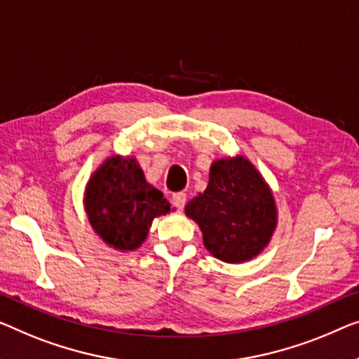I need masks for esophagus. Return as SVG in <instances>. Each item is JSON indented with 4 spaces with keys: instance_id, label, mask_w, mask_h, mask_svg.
<instances>
[{
    "instance_id": "obj_1",
    "label": "esophagus",
    "mask_w": 359,
    "mask_h": 359,
    "mask_svg": "<svg viewBox=\"0 0 359 359\" xmlns=\"http://www.w3.org/2000/svg\"><path fill=\"white\" fill-rule=\"evenodd\" d=\"M172 203H174V206L177 208V210H184V206H185V203H187V195L184 194V191L174 194L172 195Z\"/></svg>"
}]
</instances>
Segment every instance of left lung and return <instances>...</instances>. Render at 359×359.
Here are the masks:
<instances>
[{
  "instance_id": "left-lung-1",
  "label": "left lung",
  "mask_w": 359,
  "mask_h": 359,
  "mask_svg": "<svg viewBox=\"0 0 359 359\" xmlns=\"http://www.w3.org/2000/svg\"><path fill=\"white\" fill-rule=\"evenodd\" d=\"M214 258L238 264L258 256L277 227L271 187L248 158L237 154L212 161L206 190L185 206Z\"/></svg>"
}]
</instances>
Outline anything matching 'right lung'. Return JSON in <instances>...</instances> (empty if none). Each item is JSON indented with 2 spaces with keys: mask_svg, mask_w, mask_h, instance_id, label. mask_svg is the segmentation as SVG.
Returning <instances> with one entry per match:
<instances>
[{
  "mask_svg": "<svg viewBox=\"0 0 359 359\" xmlns=\"http://www.w3.org/2000/svg\"><path fill=\"white\" fill-rule=\"evenodd\" d=\"M83 208L95 233L117 251H135L153 219L172 211L163 191L148 184L133 156L112 154L90 175Z\"/></svg>",
  "mask_w": 359,
  "mask_h": 359,
  "instance_id": "add662e5",
  "label": "right lung"
}]
</instances>
